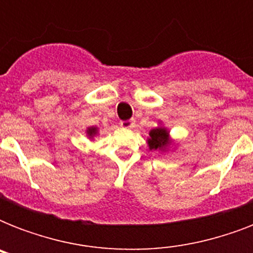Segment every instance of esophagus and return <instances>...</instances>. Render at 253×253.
<instances>
[{
  "instance_id": "obj_1",
  "label": "esophagus",
  "mask_w": 253,
  "mask_h": 253,
  "mask_svg": "<svg viewBox=\"0 0 253 253\" xmlns=\"http://www.w3.org/2000/svg\"><path fill=\"white\" fill-rule=\"evenodd\" d=\"M121 126L123 128H132L135 126V121L134 119H128V121H121Z\"/></svg>"
}]
</instances>
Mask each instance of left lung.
I'll return each instance as SVG.
<instances>
[{
  "label": "left lung",
  "instance_id": "obj_1",
  "mask_svg": "<svg viewBox=\"0 0 253 253\" xmlns=\"http://www.w3.org/2000/svg\"><path fill=\"white\" fill-rule=\"evenodd\" d=\"M150 136L147 138V144L150 151H164L170 146V139H169V131L166 127L159 126L155 127L150 131Z\"/></svg>",
  "mask_w": 253,
  "mask_h": 253
}]
</instances>
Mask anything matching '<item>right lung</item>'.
I'll use <instances>...</instances> for the list:
<instances>
[{"label":"right lung","mask_w":253,"mask_h":253,"mask_svg":"<svg viewBox=\"0 0 253 253\" xmlns=\"http://www.w3.org/2000/svg\"><path fill=\"white\" fill-rule=\"evenodd\" d=\"M86 135L89 136L90 139H93L95 136V135H98V127H87L86 128Z\"/></svg>","instance_id":"add662e5"}]
</instances>
